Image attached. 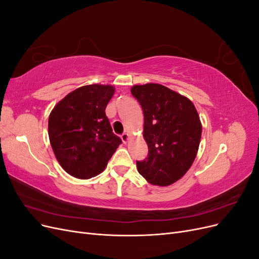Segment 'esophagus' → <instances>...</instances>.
<instances>
[{
	"label": "esophagus",
	"mask_w": 259,
	"mask_h": 259,
	"mask_svg": "<svg viewBox=\"0 0 259 259\" xmlns=\"http://www.w3.org/2000/svg\"><path fill=\"white\" fill-rule=\"evenodd\" d=\"M121 139H122V142L124 144H127L128 140H130V135L127 134V133H124V134L121 136Z\"/></svg>",
	"instance_id": "34e87169"
}]
</instances>
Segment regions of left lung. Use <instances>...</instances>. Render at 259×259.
<instances>
[{
	"label": "left lung",
	"instance_id": "left-lung-1",
	"mask_svg": "<svg viewBox=\"0 0 259 259\" xmlns=\"http://www.w3.org/2000/svg\"><path fill=\"white\" fill-rule=\"evenodd\" d=\"M143 108L147 158L137 169L149 184L165 187L182 178L197 156L202 123L192 101L155 83L131 89Z\"/></svg>",
	"mask_w": 259,
	"mask_h": 259
}]
</instances>
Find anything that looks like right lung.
Listing matches in <instances>:
<instances>
[{
	"instance_id": "add662e5",
	"label": "right lung",
	"mask_w": 259,
	"mask_h": 259,
	"mask_svg": "<svg viewBox=\"0 0 259 259\" xmlns=\"http://www.w3.org/2000/svg\"><path fill=\"white\" fill-rule=\"evenodd\" d=\"M114 92L112 85L81 86L62 98L50 114L49 137L55 156L75 178L100 174L122 143L105 112Z\"/></svg>"
}]
</instances>
